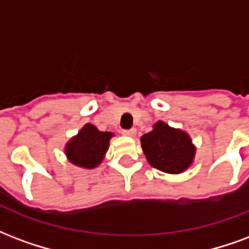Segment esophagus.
Listing matches in <instances>:
<instances>
[{
	"label": "esophagus",
	"instance_id": "1",
	"mask_svg": "<svg viewBox=\"0 0 249 249\" xmlns=\"http://www.w3.org/2000/svg\"><path fill=\"white\" fill-rule=\"evenodd\" d=\"M123 134L124 136H128V137H134L136 136V129H124L123 130Z\"/></svg>",
	"mask_w": 249,
	"mask_h": 249
}]
</instances>
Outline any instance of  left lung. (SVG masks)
<instances>
[{"label": "left lung", "mask_w": 249, "mask_h": 249, "mask_svg": "<svg viewBox=\"0 0 249 249\" xmlns=\"http://www.w3.org/2000/svg\"><path fill=\"white\" fill-rule=\"evenodd\" d=\"M141 146L146 160L158 170L179 174L194 161L195 146L189 134L158 121L152 132L141 137Z\"/></svg>", "instance_id": "8db88e82"}]
</instances>
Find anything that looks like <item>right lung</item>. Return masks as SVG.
Wrapping results in <instances>:
<instances>
[{"mask_svg":"<svg viewBox=\"0 0 249 249\" xmlns=\"http://www.w3.org/2000/svg\"><path fill=\"white\" fill-rule=\"evenodd\" d=\"M110 132H100L92 124H86L66 145V156L76 166L93 169L99 166L109 148Z\"/></svg>","mask_w":249,"mask_h":249,"instance_id":"1","label":"right lung"}]
</instances>
